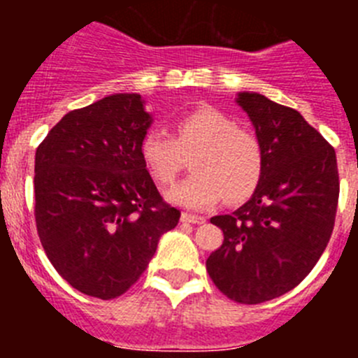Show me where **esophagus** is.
<instances>
[{"instance_id": "34e87169", "label": "esophagus", "mask_w": 358, "mask_h": 358, "mask_svg": "<svg viewBox=\"0 0 358 358\" xmlns=\"http://www.w3.org/2000/svg\"><path fill=\"white\" fill-rule=\"evenodd\" d=\"M181 222H185V224H204V222H206V218L199 217V215L182 213L181 215Z\"/></svg>"}]
</instances>
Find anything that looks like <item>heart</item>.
Wrapping results in <instances>:
<instances>
[{"instance_id":"b5f03b06","label":"heart","mask_w":358,"mask_h":358,"mask_svg":"<svg viewBox=\"0 0 358 358\" xmlns=\"http://www.w3.org/2000/svg\"><path fill=\"white\" fill-rule=\"evenodd\" d=\"M194 152L192 170L195 173L166 194L176 206L202 211L224 197L240 202L260 182L264 172L260 141L215 107H201L182 116L176 125V138L150 129L140 145L145 169L161 186L176 181L182 169V156Z\"/></svg>"}]
</instances>
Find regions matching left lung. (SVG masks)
I'll list each match as a JSON object with an SVG mask.
<instances>
[{
  "label": "left lung",
  "mask_w": 358,
  "mask_h": 358,
  "mask_svg": "<svg viewBox=\"0 0 358 358\" xmlns=\"http://www.w3.org/2000/svg\"><path fill=\"white\" fill-rule=\"evenodd\" d=\"M264 152L260 182L243 206L211 217L224 243L206 260L229 299L256 305L283 296L314 268L331 236L339 201L337 157L297 110L242 91Z\"/></svg>",
  "instance_id": "left-lung-1"
}]
</instances>
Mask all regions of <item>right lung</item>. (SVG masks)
Returning a JSON list of instances; mask_svg holds the SVG:
<instances>
[{"label":"right lung","mask_w":358,"mask_h":358,"mask_svg":"<svg viewBox=\"0 0 358 358\" xmlns=\"http://www.w3.org/2000/svg\"><path fill=\"white\" fill-rule=\"evenodd\" d=\"M152 122L141 94H110L68 113L36 152L41 243L57 273L85 296H122L179 222L140 156Z\"/></svg>","instance_id":"right-lung-1"}]
</instances>
